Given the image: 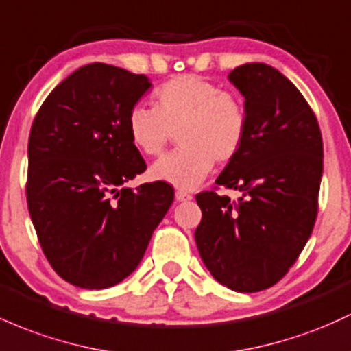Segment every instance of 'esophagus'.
Segmentation results:
<instances>
[{
  "label": "esophagus",
  "instance_id": "obj_1",
  "mask_svg": "<svg viewBox=\"0 0 351 351\" xmlns=\"http://www.w3.org/2000/svg\"><path fill=\"white\" fill-rule=\"evenodd\" d=\"M175 198H176V202H190V199L193 198V196H191L190 193H186V191L178 190L175 193Z\"/></svg>",
  "mask_w": 351,
  "mask_h": 351
}]
</instances>
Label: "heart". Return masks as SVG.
Masks as SVG:
<instances>
[{"instance_id": "heart-1", "label": "heart", "mask_w": 351, "mask_h": 351, "mask_svg": "<svg viewBox=\"0 0 351 351\" xmlns=\"http://www.w3.org/2000/svg\"><path fill=\"white\" fill-rule=\"evenodd\" d=\"M153 110L133 106L126 132L141 155L160 156L176 134L180 149L152 167V178L182 190L198 186L215 161L240 155L248 134V111L237 93L196 75H178L152 93Z\"/></svg>"}]
</instances>
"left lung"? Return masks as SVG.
Returning a JSON list of instances; mask_svg holds the SVG:
<instances>
[{
	"label": "left lung",
	"mask_w": 351,
	"mask_h": 351,
	"mask_svg": "<svg viewBox=\"0 0 351 351\" xmlns=\"http://www.w3.org/2000/svg\"><path fill=\"white\" fill-rule=\"evenodd\" d=\"M245 96L248 134L213 190L196 195V246L225 287L255 293L278 283L313 232L323 173V140L313 110L278 69L248 63L230 73ZM219 186L244 193L238 202Z\"/></svg>",
	"instance_id": "obj_1"
}]
</instances>
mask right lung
Listing matches in <instances>:
<instances>
[{
	"label": "right lung",
	"mask_w": 351,
	"mask_h": 351,
	"mask_svg": "<svg viewBox=\"0 0 351 351\" xmlns=\"http://www.w3.org/2000/svg\"><path fill=\"white\" fill-rule=\"evenodd\" d=\"M149 86L145 75L91 63L58 84L34 117L29 217L46 260L75 287L103 290L125 280L175 198L165 182L121 186L146 169L126 117Z\"/></svg>",
	"instance_id": "obj_1"
}]
</instances>
